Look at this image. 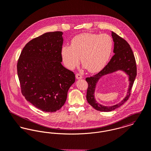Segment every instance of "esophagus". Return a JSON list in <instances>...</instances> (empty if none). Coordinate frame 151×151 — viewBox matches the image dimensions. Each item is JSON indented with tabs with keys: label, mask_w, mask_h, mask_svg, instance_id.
Masks as SVG:
<instances>
[{
	"label": "esophagus",
	"mask_w": 151,
	"mask_h": 151,
	"mask_svg": "<svg viewBox=\"0 0 151 151\" xmlns=\"http://www.w3.org/2000/svg\"><path fill=\"white\" fill-rule=\"evenodd\" d=\"M82 78L83 77L81 74H79V73H76V78L77 79H82Z\"/></svg>",
	"instance_id": "obj_1"
}]
</instances>
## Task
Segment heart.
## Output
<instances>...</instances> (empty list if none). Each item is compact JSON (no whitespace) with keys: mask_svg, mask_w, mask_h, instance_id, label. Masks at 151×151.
Here are the masks:
<instances>
[{"mask_svg":"<svg viewBox=\"0 0 151 151\" xmlns=\"http://www.w3.org/2000/svg\"><path fill=\"white\" fill-rule=\"evenodd\" d=\"M113 48V40L107 34L84 33L75 36L70 45L63 46L61 57L64 65L73 69L80 63L91 73L101 70L106 64Z\"/></svg>","mask_w":151,"mask_h":151,"instance_id":"1","label":"heart"}]
</instances>
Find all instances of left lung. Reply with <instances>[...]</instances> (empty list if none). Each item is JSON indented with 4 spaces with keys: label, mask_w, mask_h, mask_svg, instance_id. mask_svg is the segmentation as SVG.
Instances as JSON below:
<instances>
[{
    "label": "left lung",
    "mask_w": 151,
    "mask_h": 151,
    "mask_svg": "<svg viewBox=\"0 0 151 151\" xmlns=\"http://www.w3.org/2000/svg\"><path fill=\"white\" fill-rule=\"evenodd\" d=\"M112 36L114 42V52L108 64L100 72L90 78H86L88 83L86 99L88 104L95 109L101 112H110L122 105L129 99L134 81L137 75V66L133 52L129 44L124 39L112 32ZM119 70L124 71L129 76V87L127 95L120 103L112 106H104L98 103L94 98V92L96 84L100 78L104 75L113 73Z\"/></svg>",
    "instance_id": "1"
}]
</instances>
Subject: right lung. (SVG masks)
<instances>
[{"label": "right lung", "mask_w": 151, "mask_h": 151, "mask_svg": "<svg viewBox=\"0 0 151 151\" xmlns=\"http://www.w3.org/2000/svg\"><path fill=\"white\" fill-rule=\"evenodd\" d=\"M63 34L47 32L34 38L23 48L17 63L22 95L43 112L59 110L75 81L74 73L61 64Z\"/></svg>", "instance_id": "add662e5"}]
</instances>
